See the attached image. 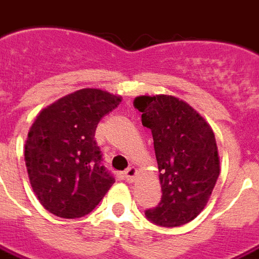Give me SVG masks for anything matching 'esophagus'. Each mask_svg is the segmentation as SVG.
I'll use <instances>...</instances> for the list:
<instances>
[{"mask_svg": "<svg viewBox=\"0 0 259 259\" xmlns=\"http://www.w3.org/2000/svg\"><path fill=\"white\" fill-rule=\"evenodd\" d=\"M136 175H137V169L134 168V167H129V168L125 171V179L127 182H133Z\"/></svg>", "mask_w": 259, "mask_h": 259, "instance_id": "esophagus-1", "label": "esophagus"}]
</instances>
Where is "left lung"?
Returning <instances> with one entry per match:
<instances>
[{"instance_id":"1","label":"left lung","mask_w":259,"mask_h":259,"mask_svg":"<svg viewBox=\"0 0 259 259\" xmlns=\"http://www.w3.org/2000/svg\"><path fill=\"white\" fill-rule=\"evenodd\" d=\"M134 107L151 129L163 193L145 216L160 227L183 226L204 209L220 174L214 134L194 108L169 95L138 96Z\"/></svg>"}]
</instances>
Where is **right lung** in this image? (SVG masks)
Instances as JSON below:
<instances>
[{
	"label": "right lung",
	"instance_id": "add662e5",
	"mask_svg": "<svg viewBox=\"0 0 259 259\" xmlns=\"http://www.w3.org/2000/svg\"><path fill=\"white\" fill-rule=\"evenodd\" d=\"M119 102L106 91H76L45 108L31 126L24 151L29 181L37 200L55 216H85L115 182L102 163L95 133Z\"/></svg>",
	"mask_w": 259,
	"mask_h": 259
}]
</instances>
